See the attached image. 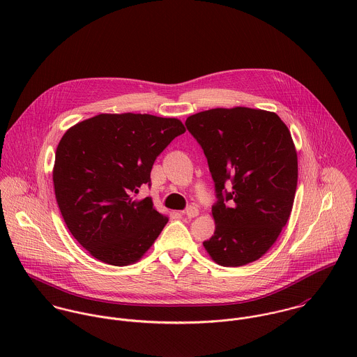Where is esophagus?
Segmentation results:
<instances>
[{
  "instance_id": "obj_1",
  "label": "esophagus",
  "mask_w": 357,
  "mask_h": 357,
  "mask_svg": "<svg viewBox=\"0 0 357 357\" xmlns=\"http://www.w3.org/2000/svg\"><path fill=\"white\" fill-rule=\"evenodd\" d=\"M198 213H199V210H198L195 206H188V207L185 208V211H184V214H185L188 218H194V217H197V215H198Z\"/></svg>"
}]
</instances>
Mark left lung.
Instances as JSON below:
<instances>
[{
    "label": "left lung",
    "instance_id": "1",
    "mask_svg": "<svg viewBox=\"0 0 357 357\" xmlns=\"http://www.w3.org/2000/svg\"><path fill=\"white\" fill-rule=\"evenodd\" d=\"M188 132L202 147L214 181V235L204 249L222 266L265 255L294 202L298 162L289 128L275 114L248 107L191 115Z\"/></svg>",
    "mask_w": 357,
    "mask_h": 357
}]
</instances>
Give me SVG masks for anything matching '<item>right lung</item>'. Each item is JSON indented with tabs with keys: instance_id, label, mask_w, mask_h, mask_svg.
Wrapping results in <instances>:
<instances>
[{
	"instance_id": "1",
	"label": "right lung",
	"mask_w": 357,
	"mask_h": 357,
	"mask_svg": "<svg viewBox=\"0 0 357 357\" xmlns=\"http://www.w3.org/2000/svg\"><path fill=\"white\" fill-rule=\"evenodd\" d=\"M185 132L176 118L150 114H100L68 129L53 167L54 194L78 243L105 264L123 266L142 258L167 217L151 198V169L173 139Z\"/></svg>"
}]
</instances>
